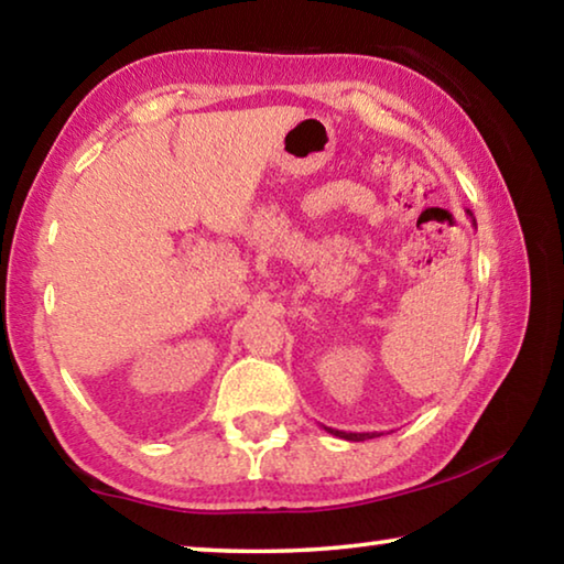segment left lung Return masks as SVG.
Wrapping results in <instances>:
<instances>
[{"label":"left lung","instance_id":"8db88e82","mask_svg":"<svg viewBox=\"0 0 564 564\" xmlns=\"http://www.w3.org/2000/svg\"><path fill=\"white\" fill-rule=\"evenodd\" d=\"M465 214L470 216V221H473V226L477 228V224H475V216H473V212L470 208H465ZM326 427V425H323ZM326 431L330 433V435H336V437H343V441H350V443H362V441H370V437H380L378 433H346V431H333V427H326Z\"/></svg>","mask_w":564,"mask_h":564}]
</instances>
